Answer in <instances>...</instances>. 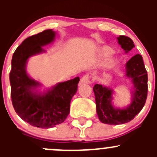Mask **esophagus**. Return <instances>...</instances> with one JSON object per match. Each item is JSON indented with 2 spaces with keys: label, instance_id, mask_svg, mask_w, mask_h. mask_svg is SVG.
I'll use <instances>...</instances> for the list:
<instances>
[{
  "label": "esophagus",
  "instance_id": "1",
  "mask_svg": "<svg viewBox=\"0 0 157 157\" xmlns=\"http://www.w3.org/2000/svg\"><path fill=\"white\" fill-rule=\"evenodd\" d=\"M90 83V77L89 75H84L83 77H82V78L80 80V85L83 84H88Z\"/></svg>",
  "mask_w": 157,
  "mask_h": 157
}]
</instances>
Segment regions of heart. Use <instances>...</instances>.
<instances>
[{
  "label": "heart",
  "mask_w": 157,
  "mask_h": 157,
  "mask_svg": "<svg viewBox=\"0 0 157 157\" xmlns=\"http://www.w3.org/2000/svg\"><path fill=\"white\" fill-rule=\"evenodd\" d=\"M113 53V50L109 47H104L102 50V55L104 58H108Z\"/></svg>",
  "instance_id": "b5f03b06"
}]
</instances>
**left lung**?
Wrapping results in <instances>:
<instances>
[{
	"label": "left lung",
	"mask_w": 157,
	"mask_h": 157,
	"mask_svg": "<svg viewBox=\"0 0 157 157\" xmlns=\"http://www.w3.org/2000/svg\"><path fill=\"white\" fill-rule=\"evenodd\" d=\"M118 42L121 48L129 52L134 47L132 39L128 36H120ZM126 76L131 79L134 84L132 101L129 106L119 109L113 107L112 104V89L100 84H95L93 92L96 98V112L100 121L108 124H121L129 122L141 111L144 106L147 97V71L144 64L143 58L137 54L126 64Z\"/></svg>",
	"instance_id": "obj_1"
}]
</instances>
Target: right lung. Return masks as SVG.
<instances>
[{
	"label": "right lung",
	"mask_w": 157,
	"mask_h": 157,
	"mask_svg": "<svg viewBox=\"0 0 157 157\" xmlns=\"http://www.w3.org/2000/svg\"><path fill=\"white\" fill-rule=\"evenodd\" d=\"M55 36L52 29L29 36L17 47L11 61L10 83L13 106L23 121L34 127L50 128L64 122L80 81L77 77L58 83L47 93L35 91L40 84L26 74L27 60L33 55L43 52L42 46L51 43Z\"/></svg>",
	"instance_id": "1"
}]
</instances>
